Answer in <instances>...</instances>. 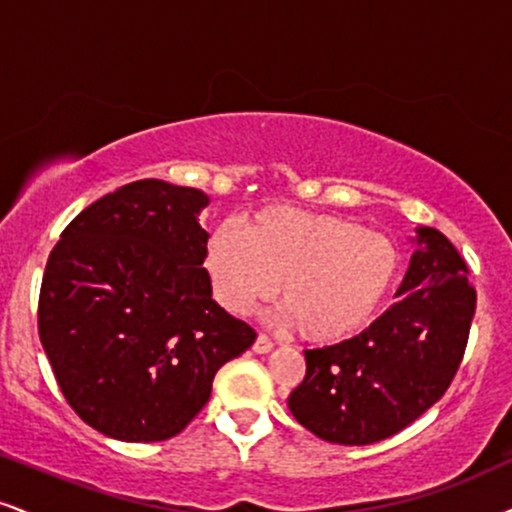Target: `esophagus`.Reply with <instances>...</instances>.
I'll list each match as a JSON object with an SVG mask.
<instances>
[{
	"mask_svg": "<svg viewBox=\"0 0 512 512\" xmlns=\"http://www.w3.org/2000/svg\"><path fill=\"white\" fill-rule=\"evenodd\" d=\"M254 351L256 353H270V351H273V342H270L266 334H258L256 342H254Z\"/></svg>",
	"mask_w": 512,
	"mask_h": 512,
	"instance_id": "obj_1",
	"label": "esophagus"
}]
</instances>
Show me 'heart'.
Listing matches in <instances>:
<instances>
[{
    "instance_id": "1",
    "label": "heart",
    "mask_w": 512,
    "mask_h": 512,
    "mask_svg": "<svg viewBox=\"0 0 512 512\" xmlns=\"http://www.w3.org/2000/svg\"><path fill=\"white\" fill-rule=\"evenodd\" d=\"M206 270L230 313L254 311L277 289L294 330L332 344L377 318L399 280L401 251L356 220L275 206L244 220L242 230L216 227Z\"/></svg>"
}]
</instances>
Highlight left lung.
<instances>
[{
	"label": "left lung",
	"mask_w": 512,
	"mask_h": 512,
	"mask_svg": "<svg viewBox=\"0 0 512 512\" xmlns=\"http://www.w3.org/2000/svg\"><path fill=\"white\" fill-rule=\"evenodd\" d=\"M399 301L342 344L306 351L287 406L315 437L375 444L432 408L456 375L475 315L468 266L434 227H418Z\"/></svg>",
	"instance_id": "obj_1"
}]
</instances>
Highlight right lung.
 <instances>
[{
    "mask_svg": "<svg viewBox=\"0 0 512 512\" xmlns=\"http://www.w3.org/2000/svg\"><path fill=\"white\" fill-rule=\"evenodd\" d=\"M206 206L201 189L130 182L78 213L49 254L40 342L66 401L106 437H175L220 365L254 344L211 296Z\"/></svg>",
    "mask_w": 512,
    "mask_h": 512,
    "instance_id": "add662e5",
    "label": "right lung"
}]
</instances>
